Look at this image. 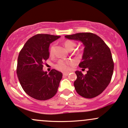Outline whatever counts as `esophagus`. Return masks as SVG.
<instances>
[{
  "label": "esophagus",
  "mask_w": 128,
  "mask_h": 128,
  "mask_svg": "<svg viewBox=\"0 0 128 128\" xmlns=\"http://www.w3.org/2000/svg\"><path fill=\"white\" fill-rule=\"evenodd\" d=\"M68 74H69L68 73H64L63 74V75H64V76H68Z\"/></svg>",
  "instance_id": "obj_1"
}]
</instances>
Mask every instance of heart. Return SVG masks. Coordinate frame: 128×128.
<instances>
[{
	"label": "heart",
	"instance_id": "b5f03b06",
	"mask_svg": "<svg viewBox=\"0 0 128 128\" xmlns=\"http://www.w3.org/2000/svg\"><path fill=\"white\" fill-rule=\"evenodd\" d=\"M64 45L66 48L69 51H72L74 50V48L76 47V44L75 42L72 40H66L64 41ZM55 45L54 44H52L50 48V54L51 56H53L54 52ZM72 64V62L70 61H67V60H59L57 64H56V68L58 70L62 72H66L69 70V66Z\"/></svg>",
	"mask_w": 128,
	"mask_h": 128
}]
</instances>
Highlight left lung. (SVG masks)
Segmentation results:
<instances>
[{
	"label": "left lung",
	"mask_w": 128,
	"mask_h": 128,
	"mask_svg": "<svg viewBox=\"0 0 128 128\" xmlns=\"http://www.w3.org/2000/svg\"><path fill=\"white\" fill-rule=\"evenodd\" d=\"M68 39L83 43L84 52L79 67L88 68L87 74L75 71L74 86L76 92L85 98H93L101 94L111 81L114 64L110 48L100 37L90 32L66 36Z\"/></svg>",
	"instance_id": "left-lung-1"
}]
</instances>
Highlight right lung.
I'll use <instances>...</instances> for the list:
<instances>
[{
    "instance_id": "obj_1",
    "label": "right lung",
    "mask_w": 128,
    "mask_h": 128,
    "mask_svg": "<svg viewBox=\"0 0 128 128\" xmlns=\"http://www.w3.org/2000/svg\"><path fill=\"white\" fill-rule=\"evenodd\" d=\"M60 36L37 34L29 38L19 54L16 73L26 93L40 100H48L56 94L62 74L52 69L43 70L44 61L49 58L50 44Z\"/></svg>"
}]
</instances>
